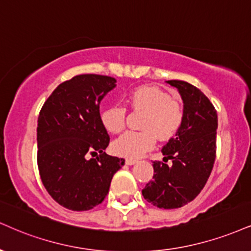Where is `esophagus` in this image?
Returning <instances> with one entry per match:
<instances>
[{
	"label": "esophagus",
	"instance_id": "1",
	"mask_svg": "<svg viewBox=\"0 0 251 251\" xmlns=\"http://www.w3.org/2000/svg\"><path fill=\"white\" fill-rule=\"evenodd\" d=\"M123 162H124V164H125V165L132 166V165L137 164V160H134V159H124Z\"/></svg>",
	"mask_w": 251,
	"mask_h": 251
}]
</instances>
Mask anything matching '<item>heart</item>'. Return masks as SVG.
<instances>
[{
    "label": "heart",
    "instance_id": "1",
    "mask_svg": "<svg viewBox=\"0 0 251 251\" xmlns=\"http://www.w3.org/2000/svg\"><path fill=\"white\" fill-rule=\"evenodd\" d=\"M126 100L133 108L146 112L140 125L143 131L126 132L117 138L111 146L114 154L140 158L154 147L155 137L166 141L180 131L183 123L182 107L159 87H135L126 97ZM125 114L126 110L120 105L105 107L100 112L102 127L110 133H119L125 126Z\"/></svg>",
    "mask_w": 251,
    "mask_h": 251
}]
</instances>
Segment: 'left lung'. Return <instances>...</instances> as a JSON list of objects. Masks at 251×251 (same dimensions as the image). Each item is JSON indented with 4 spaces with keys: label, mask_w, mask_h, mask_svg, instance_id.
Returning a JSON list of instances; mask_svg holds the SVG:
<instances>
[{
    "label": "left lung",
    "mask_w": 251,
    "mask_h": 251,
    "mask_svg": "<svg viewBox=\"0 0 251 251\" xmlns=\"http://www.w3.org/2000/svg\"><path fill=\"white\" fill-rule=\"evenodd\" d=\"M166 83L180 93L183 123L162 147L164 162H153L155 174L141 193L153 206L174 209L194 200L209 177L215 161L217 114L198 87L183 80ZM168 159L170 165L165 164Z\"/></svg>",
    "instance_id": "obj_1"
}]
</instances>
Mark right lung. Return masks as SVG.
<instances>
[{"label": "right lung", "mask_w": 251, "mask_h": 251, "mask_svg": "<svg viewBox=\"0 0 251 251\" xmlns=\"http://www.w3.org/2000/svg\"><path fill=\"white\" fill-rule=\"evenodd\" d=\"M117 79L79 75L59 84L44 102L37 125V164L42 182L56 202L70 210L101 203L123 160L104 152L110 143L99 105ZM92 155L96 158H90Z\"/></svg>", "instance_id": "right-lung-1"}]
</instances>
